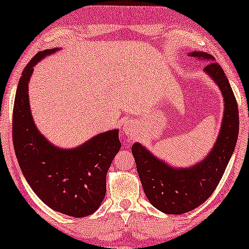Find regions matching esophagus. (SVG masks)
I'll use <instances>...</instances> for the list:
<instances>
[{
  "instance_id": "1",
  "label": "esophagus",
  "mask_w": 249,
  "mask_h": 249,
  "mask_svg": "<svg viewBox=\"0 0 249 249\" xmlns=\"http://www.w3.org/2000/svg\"><path fill=\"white\" fill-rule=\"evenodd\" d=\"M138 131H139V126H138V124L135 123V122L127 121L124 124L123 132H124V134L128 136V138H133V136H134L136 133H138Z\"/></svg>"
}]
</instances>
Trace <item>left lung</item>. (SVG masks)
Wrapping results in <instances>:
<instances>
[{"instance_id": "8db88e82", "label": "left lung", "mask_w": 249, "mask_h": 249, "mask_svg": "<svg viewBox=\"0 0 249 249\" xmlns=\"http://www.w3.org/2000/svg\"><path fill=\"white\" fill-rule=\"evenodd\" d=\"M193 57L206 59L204 71L216 82L225 97V114L218 140L206 158L191 168L169 167L144 146H132L143 191L150 203L168 214H181L197 208L215 191L236 146L239 114L236 97L221 66L212 55L194 52Z\"/></svg>"}]
</instances>
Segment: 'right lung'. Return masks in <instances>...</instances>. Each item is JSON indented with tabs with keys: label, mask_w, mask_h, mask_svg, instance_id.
<instances>
[{
	"label": "right lung",
	"mask_w": 249,
	"mask_h": 249,
	"mask_svg": "<svg viewBox=\"0 0 249 249\" xmlns=\"http://www.w3.org/2000/svg\"><path fill=\"white\" fill-rule=\"evenodd\" d=\"M55 51L37 53L22 71L13 106V146L21 171L38 197L55 211L83 218L103 202L107 171L122 144L117 129L73 150L55 148L38 132L30 114L28 82L34 66Z\"/></svg>",
	"instance_id": "add662e5"
}]
</instances>
